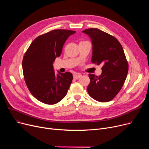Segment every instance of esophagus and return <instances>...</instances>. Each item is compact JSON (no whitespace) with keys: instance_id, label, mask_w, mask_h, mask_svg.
Returning <instances> with one entry per match:
<instances>
[{"instance_id":"1","label":"esophagus","mask_w":149,"mask_h":149,"mask_svg":"<svg viewBox=\"0 0 149 149\" xmlns=\"http://www.w3.org/2000/svg\"><path fill=\"white\" fill-rule=\"evenodd\" d=\"M81 75L80 74H75L74 75V79H79V78H80L81 77Z\"/></svg>"}]
</instances>
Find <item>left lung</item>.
I'll return each mask as SVG.
<instances>
[{"mask_svg":"<svg viewBox=\"0 0 149 149\" xmlns=\"http://www.w3.org/2000/svg\"><path fill=\"white\" fill-rule=\"evenodd\" d=\"M83 33L92 40V63L103 65L100 75L89 74L88 92L99 102H108L118 94L127 75L129 65L123 48L115 37L99 29L88 28Z\"/></svg>","mask_w":149,"mask_h":149,"instance_id":"left-lung-1","label":"left lung"}]
</instances>
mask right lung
<instances>
[{
  "mask_svg": "<svg viewBox=\"0 0 149 149\" xmlns=\"http://www.w3.org/2000/svg\"><path fill=\"white\" fill-rule=\"evenodd\" d=\"M75 31L54 29L36 38L24 54L23 77L27 87L36 99L46 104L58 103L67 94L72 74H56L53 62L61 53L67 38Z\"/></svg>",
  "mask_w": 149,
  "mask_h": 149,
  "instance_id": "1",
  "label": "right lung"
}]
</instances>
